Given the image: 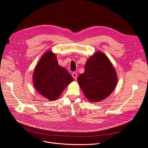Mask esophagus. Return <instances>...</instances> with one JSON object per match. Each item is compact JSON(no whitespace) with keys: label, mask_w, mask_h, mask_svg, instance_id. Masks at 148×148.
<instances>
[{"label":"esophagus","mask_w":148,"mask_h":148,"mask_svg":"<svg viewBox=\"0 0 148 148\" xmlns=\"http://www.w3.org/2000/svg\"><path fill=\"white\" fill-rule=\"evenodd\" d=\"M72 77H73V78L75 79H77V74L76 73H72Z\"/></svg>","instance_id":"obj_1"}]
</instances>
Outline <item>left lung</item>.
<instances>
[{
    "label": "left lung",
    "instance_id": "8db88e82",
    "mask_svg": "<svg viewBox=\"0 0 148 148\" xmlns=\"http://www.w3.org/2000/svg\"><path fill=\"white\" fill-rule=\"evenodd\" d=\"M78 82L89 101L98 102L112 92L117 78L108 58L102 52H98L88 60L84 72L78 76Z\"/></svg>",
    "mask_w": 148,
    "mask_h": 148
}]
</instances>
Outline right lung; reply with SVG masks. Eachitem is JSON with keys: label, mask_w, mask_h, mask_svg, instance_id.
<instances>
[{"label": "right lung", "mask_w": 148, "mask_h": 148, "mask_svg": "<svg viewBox=\"0 0 148 148\" xmlns=\"http://www.w3.org/2000/svg\"><path fill=\"white\" fill-rule=\"evenodd\" d=\"M33 80L35 88L41 95L53 101L73 81V78L59 65L54 53L48 51L39 61L34 71Z\"/></svg>", "instance_id": "add662e5"}]
</instances>
